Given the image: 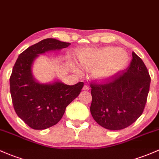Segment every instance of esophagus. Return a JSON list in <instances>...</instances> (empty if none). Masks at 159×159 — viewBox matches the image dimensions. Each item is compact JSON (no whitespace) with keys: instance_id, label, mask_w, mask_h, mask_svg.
Instances as JSON below:
<instances>
[{"instance_id":"34e87169","label":"esophagus","mask_w":159,"mask_h":159,"mask_svg":"<svg viewBox=\"0 0 159 159\" xmlns=\"http://www.w3.org/2000/svg\"><path fill=\"white\" fill-rule=\"evenodd\" d=\"M83 89L84 90V91H89V86H87V85H85V86H83Z\"/></svg>"}]
</instances>
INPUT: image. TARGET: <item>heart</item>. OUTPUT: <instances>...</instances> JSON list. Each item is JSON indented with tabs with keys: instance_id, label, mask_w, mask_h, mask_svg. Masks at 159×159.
<instances>
[{
	"instance_id": "1",
	"label": "heart",
	"mask_w": 159,
	"mask_h": 159,
	"mask_svg": "<svg viewBox=\"0 0 159 159\" xmlns=\"http://www.w3.org/2000/svg\"><path fill=\"white\" fill-rule=\"evenodd\" d=\"M129 57L124 51L115 47L86 48L78 53V63L82 67L93 69L100 81L114 79L127 66Z\"/></svg>"
}]
</instances>
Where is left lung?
Segmentation results:
<instances>
[{
    "instance_id": "1",
    "label": "left lung",
    "mask_w": 159,
    "mask_h": 159,
    "mask_svg": "<svg viewBox=\"0 0 159 159\" xmlns=\"http://www.w3.org/2000/svg\"><path fill=\"white\" fill-rule=\"evenodd\" d=\"M132 55L125 73L105 84L90 85V111L94 120L105 129L118 130L129 127L144 110L151 78L140 57L134 52Z\"/></svg>"
}]
</instances>
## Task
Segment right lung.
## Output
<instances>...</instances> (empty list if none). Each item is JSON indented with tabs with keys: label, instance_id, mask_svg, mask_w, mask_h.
Here are the masks:
<instances>
[{
	"label": "right lung",
	"instance_id": "1",
	"mask_svg": "<svg viewBox=\"0 0 159 159\" xmlns=\"http://www.w3.org/2000/svg\"><path fill=\"white\" fill-rule=\"evenodd\" d=\"M70 43L45 39L19 55L10 78L12 102L16 114L29 127L45 129L62 118L66 107L81 92L83 82L73 86L57 80L41 83L32 75L34 61L45 52L60 51Z\"/></svg>",
	"mask_w": 159,
	"mask_h": 159
}]
</instances>
